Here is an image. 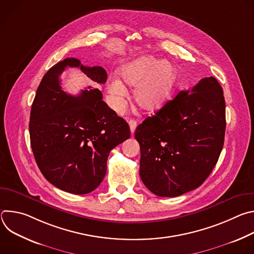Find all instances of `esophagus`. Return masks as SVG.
<instances>
[{"label":"esophagus","mask_w":254,"mask_h":254,"mask_svg":"<svg viewBox=\"0 0 254 254\" xmlns=\"http://www.w3.org/2000/svg\"><path fill=\"white\" fill-rule=\"evenodd\" d=\"M128 125H129L130 133L132 134V133L134 132V130H135V127H136V125H137V123H136V121H135V120H130V121L128 122Z\"/></svg>","instance_id":"obj_1"}]
</instances>
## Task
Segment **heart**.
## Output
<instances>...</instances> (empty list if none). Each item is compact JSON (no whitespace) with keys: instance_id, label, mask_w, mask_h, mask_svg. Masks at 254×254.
I'll return each mask as SVG.
<instances>
[{"instance_id":"b5f03b06","label":"heart","mask_w":254,"mask_h":254,"mask_svg":"<svg viewBox=\"0 0 254 254\" xmlns=\"http://www.w3.org/2000/svg\"><path fill=\"white\" fill-rule=\"evenodd\" d=\"M122 79L135 86L134 98L144 110L155 111L168 100L176 80L174 66L166 60H158L150 55L139 56L119 69ZM108 100L116 111H121L127 90L124 83L113 77L107 83Z\"/></svg>"}]
</instances>
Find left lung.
I'll use <instances>...</instances> for the list:
<instances>
[{
	"label": "left lung",
	"mask_w": 254,
	"mask_h": 254,
	"mask_svg": "<svg viewBox=\"0 0 254 254\" xmlns=\"http://www.w3.org/2000/svg\"><path fill=\"white\" fill-rule=\"evenodd\" d=\"M225 127L223 89L215 77L180 91L135 129L144 186L160 197L201 186L219 159Z\"/></svg>",
	"instance_id": "obj_1"
}]
</instances>
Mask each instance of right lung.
<instances>
[{"instance_id":"obj_1","label":"right lung","mask_w":254,"mask_h":254,"mask_svg":"<svg viewBox=\"0 0 254 254\" xmlns=\"http://www.w3.org/2000/svg\"><path fill=\"white\" fill-rule=\"evenodd\" d=\"M66 66H79L93 85L78 96L66 94L59 78ZM106 79L102 67L66 58L47 71L36 92L29 123L31 148L46 180L65 192L82 195L95 190L111 151L130 136L127 123L95 87Z\"/></svg>"}]
</instances>
